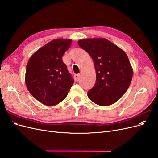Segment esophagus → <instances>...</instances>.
Masks as SVG:
<instances>
[{"label":"esophagus","instance_id":"1","mask_svg":"<svg viewBox=\"0 0 158 158\" xmlns=\"http://www.w3.org/2000/svg\"><path fill=\"white\" fill-rule=\"evenodd\" d=\"M80 74H75V75H74V80H75L76 82H78L79 79H80Z\"/></svg>","mask_w":158,"mask_h":158}]
</instances>
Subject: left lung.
I'll list each match as a JSON object with an SVG mask.
<instances>
[{
    "instance_id": "8db88e82",
    "label": "left lung",
    "mask_w": 158,
    "mask_h": 158,
    "mask_svg": "<svg viewBox=\"0 0 158 158\" xmlns=\"http://www.w3.org/2000/svg\"><path fill=\"white\" fill-rule=\"evenodd\" d=\"M81 48L94 60L96 80L88 92L91 101L101 106L113 104L120 99L131 84L133 71L126 53L103 38L78 41Z\"/></svg>"
}]
</instances>
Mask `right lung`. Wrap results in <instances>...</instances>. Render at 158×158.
I'll return each instance as SVG.
<instances>
[{"label":"right lung","instance_id":"1","mask_svg":"<svg viewBox=\"0 0 158 158\" xmlns=\"http://www.w3.org/2000/svg\"><path fill=\"white\" fill-rule=\"evenodd\" d=\"M71 43V40H52L35 52L27 64V89L46 106H53L63 101L74 83L62 59Z\"/></svg>","mask_w":158,"mask_h":158}]
</instances>
